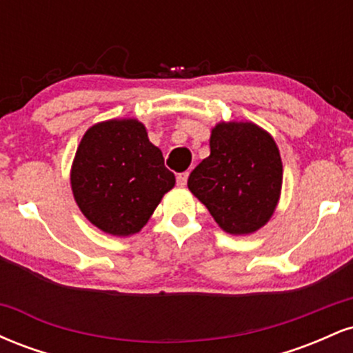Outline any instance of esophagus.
<instances>
[{
	"label": "esophagus",
	"instance_id": "obj_1",
	"mask_svg": "<svg viewBox=\"0 0 353 353\" xmlns=\"http://www.w3.org/2000/svg\"><path fill=\"white\" fill-rule=\"evenodd\" d=\"M188 177H189V172H181V174H177V177H176L177 185H181V188H184V185L188 184Z\"/></svg>",
	"mask_w": 353,
	"mask_h": 353
}]
</instances>
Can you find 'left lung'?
<instances>
[{
  "instance_id": "1",
  "label": "left lung",
  "mask_w": 353,
  "mask_h": 353,
  "mask_svg": "<svg viewBox=\"0 0 353 353\" xmlns=\"http://www.w3.org/2000/svg\"><path fill=\"white\" fill-rule=\"evenodd\" d=\"M210 156L190 172L188 188L219 228L244 236L269 222L282 189V161L269 132L254 123H219Z\"/></svg>"
}]
</instances>
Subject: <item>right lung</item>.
I'll return each instance as SVG.
<instances>
[{"label": "right lung", "instance_id": "1", "mask_svg": "<svg viewBox=\"0 0 353 353\" xmlns=\"http://www.w3.org/2000/svg\"><path fill=\"white\" fill-rule=\"evenodd\" d=\"M174 184L163 152L136 119L91 125L72 161L76 204L91 224L111 236L139 232Z\"/></svg>", "mask_w": 353, "mask_h": 353}]
</instances>
